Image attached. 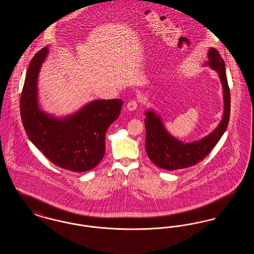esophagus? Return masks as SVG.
Wrapping results in <instances>:
<instances>
[{
	"label": "esophagus",
	"instance_id": "34e87169",
	"mask_svg": "<svg viewBox=\"0 0 254 254\" xmlns=\"http://www.w3.org/2000/svg\"><path fill=\"white\" fill-rule=\"evenodd\" d=\"M127 109L128 110H130V111H133V110H135V109H137V107H138V102L136 101V100H131V101H129L128 103H127Z\"/></svg>",
	"mask_w": 254,
	"mask_h": 254
}]
</instances>
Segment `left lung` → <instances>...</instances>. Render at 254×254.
Returning a JSON list of instances; mask_svg holds the SVG:
<instances>
[{
	"instance_id": "left-lung-1",
	"label": "left lung",
	"mask_w": 254,
	"mask_h": 254,
	"mask_svg": "<svg viewBox=\"0 0 254 254\" xmlns=\"http://www.w3.org/2000/svg\"><path fill=\"white\" fill-rule=\"evenodd\" d=\"M207 55V64L219 73L223 85L225 101L223 119L217 128L208 136L200 141L185 144L169 135L153 111H146L145 150L149 159L161 169L175 170L196 165L210 153L227 129L230 121V92L225 63L217 49H209Z\"/></svg>"
}]
</instances>
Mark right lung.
Returning a JSON list of instances; mask_svg holds the SVG:
<instances>
[{
    "label": "right lung",
    "instance_id": "1",
    "mask_svg": "<svg viewBox=\"0 0 254 254\" xmlns=\"http://www.w3.org/2000/svg\"><path fill=\"white\" fill-rule=\"evenodd\" d=\"M48 48L30 62L20 101L21 118L30 141L55 166L74 172L94 169L105 155V137L118 119L121 99L97 100L64 120L42 112L37 105V77Z\"/></svg>",
    "mask_w": 254,
    "mask_h": 254
}]
</instances>
